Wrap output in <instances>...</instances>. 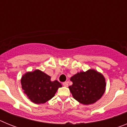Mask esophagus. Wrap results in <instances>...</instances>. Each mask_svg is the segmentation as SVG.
Instances as JSON below:
<instances>
[{
  "label": "esophagus",
  "instance_id": "obj_1",
  "mask_svg": "<svg viewBox=\"0 0 127 127\" xmlns=\"http://www.w3.org/2000/svg\"><path fill=\"white\" fill-rule=\"evenodd\" d=\"M63 85L65 87H67L68 86V83L67 82H64V83H63Z\"/></svg>",
  "mask_w": 127,
  "mask_h": 127
}]
</instances>
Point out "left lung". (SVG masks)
<instances>
[{
    "label": "left lung",
    "instance_id": "obj_1",
    "mask_svg": "<svg viewBox=\"0 0 127 127\" xmlns=\"http://www.w3.org/2000/svg\"><path fill=\"white\" fill-rule=\"evenodd\" d=\"M72 85L69 86L74 98L81 104H94L101 98L105 89L104 76L95 70L81 72L70 78Z\"/></svg>",
    "mask_w": 127,
    "mask_h": 127
}]
</instances>
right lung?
Segmentation results:
<instances>
[{
	"instance_id": "obj_1",
	"label": "right lung",
	"mask_w": 127,
	"mask_h": 127,
	"mask_svg": "<svg viewBox=\"0 0 127 127\" xmlns=\"http://www.w3.org/2000/svg\"><path fill=\"white\" fill-rule=\"evenodd\" d=\"M51 77L39 70L27 72L22 77V89L29 99L35 104H43L54 97L62 85L58 81H51Z\"/></svg>"
}]
</instances>
